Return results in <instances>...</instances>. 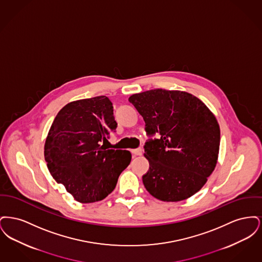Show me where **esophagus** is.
I'll return each instance as SVG.
<instances>
[{"label":"esophagus","instance_id":"esophagus-1","mask_svg":"<svg viewBox=\"0 0 262 262\" xmlns=\"http://www.w3.org/2000/svg\"><path fill=\"white\" fill-rule=\"evenodd\" d=\"M132 153L135 155V156H139L142 154V150L141 148H137V149L132 150Z\"/></svg>","mask_w":262,"mask_h":262}]
</instances>
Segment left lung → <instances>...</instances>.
I'll list each match as a JSON object with an SVG mask.
<instances>
[{"label": "left lung", "mask_w": 262, "mask_h": 262, "mask_svg": "<svg viewBox=\"0 0 262 262\" xmlns=\"http://www.w3.org/2000/svg\"><path fill=\"white\" fill-rule=\"evenodd\" d=\"M128 101L145 122L150 138L144 145L149 170L142 176L147 191L157 200L176 202L196 193L218 160L220 127L207 106L190 93L152 89Z\"/></svg>", "instance_id": "obj_1"}]
</instances>
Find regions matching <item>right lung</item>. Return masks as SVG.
<instances>
[{
  "instance_id": "right-lung-1",
  "label": "right lung",
  "mask_w": 262,
  "mask_h": 262,
  "mask_svg": "<svg viewBox=\"0 0 262 262\" xmlns=\"http://www.w3.org/2000/svg\"><path fill=\"white\" fill-rule=\"evenodd\" d=\"M113 112L106 96L77 100L62 107L51 125L44 146L47 167L78 202L104 200L132 160L129 151L105 146L117 127Z\"/></svg>"
}]
</instances>
